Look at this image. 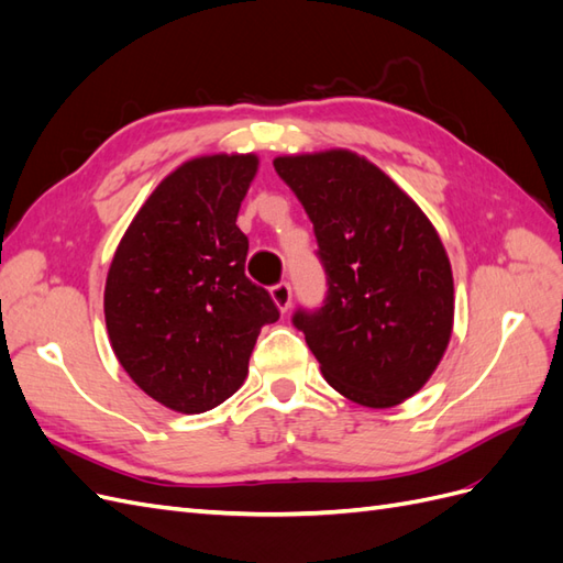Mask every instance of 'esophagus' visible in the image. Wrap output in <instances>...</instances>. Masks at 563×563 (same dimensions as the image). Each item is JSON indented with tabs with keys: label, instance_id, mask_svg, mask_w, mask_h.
<instances>
[{
	"label": "esophagus",
	"instance_id": "1",
	"mask_svg": "<svg viewBox=\"0 0 563 563\" xmlns=\"http://www.w3.org/2000/svg\"><path fill=\"white\" fill-rule=\"evenodd\" d=\"M272 298H275L277 308H279L282 312H286L288 308H291V298H294L291 284H288V282H279V284L272 286Z\"/></svg>",
	"mask_w": 563,
	"mask_h": 563
}]
</instances>
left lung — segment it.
Wrapping results in <instances>:
<instances>
[{
  "label": "left lung",
  "instance_id": "1",
  "mask_svg": "<svg viewBox=\"0 0 563 563\" xmlns=\"http://www.w3.org/2000/svg\"><path fill=\"white\" fill-rule=\"evenodd\" d=\"M277 176L312 220L327 272L319 308H298L323 378L371 408L428 383L453 329V277L439 234L378 166L331 150L277 157Z\"/></svg>",
  "mask_w": 563,
  "mask_h": 563
}]
</instances>
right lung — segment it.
Wrapping results in <instances>:
<instances>
[{
	"label": "right lung",
	"instance_id": "add662e5",
	"mask_svg": "<svg viewBox=\"0 0 563 563\" xmlns=\"http://www.w3.org/2000/svg\"><path fill=\"white\" fill-rule=\"evenodd\" d=\"M258 168L213 155L164 178L129 225L108 272L106 323L119 364L145 395L203 413L242 387L269 291L244 275L249 236L236 213Z\"/></svg>",
	"mask_w": 563,
	"mask_h": 563
}]
</instances>
